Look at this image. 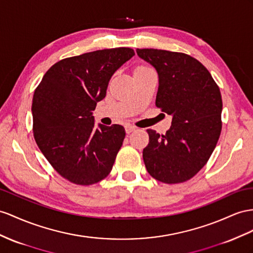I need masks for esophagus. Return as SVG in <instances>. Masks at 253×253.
Wrapping results in <instances>:
<instances>
[{"instance_id":"obj_1","label":"esophagus","mask_w":253,"mask_h":253,"mask_svg":"<svg viewBox=\"0 0 253 253\" xmlns=\"http://www.w3.org/2000/svg\"><path fill=\"white\" fill-rule=\"evenodd\" d=\"M125 130H126V133H131L132 131H134L135 130V127L134 126H132V125H130V124H127L126 126H125Z\"/></svg>"}]
</instances>
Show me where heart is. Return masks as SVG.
<instances>
[{
  "label": "heart",
  "mask_w": 253,
  "mask_h": 253,
  "mask_svg": "<svg viewBox=\"0 0 253 253\" xmlns=\"http://www.w3.org/2000/svg\"><path fill=\"white\" fill-rule=\"evenodd\" d=\"M145 69H148V68H147V67H144V66H138V67H135V68H134V70H133V74H134V73H138V71L145 70Z\"/></svg>",
  "instance_id": "heart-1"
}]
</instances>
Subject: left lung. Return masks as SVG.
Masks as SVG:
<instances>
[{
  "instance_id": "obj_1",
  "label": "left lung",
  "mask_w": 253,
  "mask_h": 253,
  "mask_svg": "<svg viewBox=\"0 0 253 253\" xmlns=\"http://www.w3.org/2000/svg\"><path fill=\"white\" fill-rule=\"evenodd\" d=\"M142 60L156 69V106L172 116L165 135L148 129L143 150L147 172L166 184L190 179L202 169L221 132L222 99L210 71L185 53L137 49Z\"/></svg>"
}]
</instances>
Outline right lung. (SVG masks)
<instances>
[{
  "label": "right lung",
  "instance_id": "1",
  "mask_svg": "<svg viewBox=\"0 0 253 253\" xmlns=\"http://www.w3.org/2000/svg\"><path fill=\"white\" fill-rule=\"evenodd\" d=\"M133 55L130 48H114L68 57L54 64L35 90V141L55 171L71 183H98L112 170L125 129L96 126L93 111L106 97L111 77Z\"/></svg>",
  "mask_w": 253,
  "mask_h": 253
}]
</instances>
